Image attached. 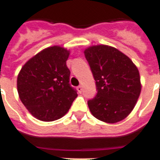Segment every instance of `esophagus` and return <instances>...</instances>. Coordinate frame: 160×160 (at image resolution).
<instances>
[{"label": "esophagus", "instance_id": "34e87169", "mask_svg": "<svg viewBox=\"0 0 160 160\" xmlns=\"http://www.w3.org/2000/svg\"><path fill=\"white\" fill-rule=\"evenodd\" d=\"M77 90H78V92H80V93H81L82 91H83V87H82L81 86H79L78 87H77Z\"/></svg>", "mask_w": 160, "mask_h": 160}]
</instances>
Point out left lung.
<instances>
[{
	"label": "left lung",
	"instance_id": "left-lung-1",
	"mask_svg": "<svg viewBox=\"0 0 160 160\" xmlns=\"http://www.w3.org/2000/svg\"><path fill=\"white\" fill-rule=\"evenodd\" d=\"M84 53L98 91L87 102L91 113L103 122L121 121L131 113L140 96L137 66L120 51L106 45L90 47Z\"/></svg>",
	"mask_w": 160,
	"mask_h": 160
}]
</instances>
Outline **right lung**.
Segmentation results:
<instances>
[{
	"instance_id": "right-lung-1",
	"label": "right lung",
	"mask_w": 160,
	"mask_h": 160,
	"mask_svg": "<svg viewBox=\"0 0 160 160\" xmlns=\"http://www.w3.org/2000/svg\"><path fill=\"white\" fill-rule=\"evenodd\" d=\"M69 51L47 47L30 58L18 75L19 98L29 113L42 121L62 118L77 97L69 84L70 71L66 65Z\"/></svg>"
}]
</instances>
